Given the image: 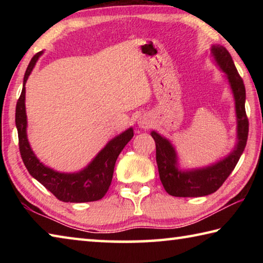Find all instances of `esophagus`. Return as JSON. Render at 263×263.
<instances>
[{"label":"esophagus","mask_w":263,"mask_h":263,"mask_svg":"<svg viewBox=\"0 0 263 263\" xmlns=\"http://www.w3.org/2000/svg\"><path fill=\"white\" fill-rule=\"evenodd\" d=\"M138 125L141 128H147L149 126V121L146 117H140L139 121H138Z\"/></svg>","instance_id":"obj_1"}]
</instances>
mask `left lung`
<instances>
[{
    "instance_id": "obj_1",
    "label": "left lung",
    "mask_w": 263,
    "mask_h": 263,
    "mask_svg": "<svg viewBox=\"0 0 263 263\" xmlns=\"http://www.w3.org/2000/svg\"><path fill=\"white\" fill-rule=\"evenodd\" d=\"M211 54L217 65L226 74L230 87L232 89L237 114L238 142L228 157L216 163L203 168L181 171L177 163V154L171 141L155 131L151 132L157 146V163L160 180L164 190L175 197H199L215 193L232 173L246 147L248 118L245 110L246 90L243 81L235 68L232 57L225 47L213 45L211 47Z\"/></svg>"
}]
</instances>
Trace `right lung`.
Instances as JSON below:
<instances>
[{
  "instance_id": "obj_1",
  "label": "right lung",
  "mask_w": 263,
  "mask_h": 263,
  "mask_svg": "<svg viewBox=\"0 0 263 263\" xmlns=\"http://www.w3.org/2000/svg\"><path fill=\"white\" fill-rule=\"evenodd\" d=\"M43 54L38 52L31 59L23 80V89L16 104V127L18 132L20 152L30 175L45 186L47 190L62 202L83 203L99 201L106 194L112 181L115 163L119 153L133 137V128L130 127L121 135L111 139L103 149L96 155L86 168L78 173H60L46 167L35 157L31 149L26 136V111H25V83L35 62Z\"/></svg>"
}]
</instances>
